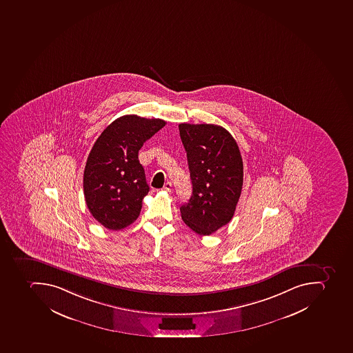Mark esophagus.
Here are the masks:
<instances>
[{
	"label": "esophagus",
	"mask_w": 353,
	"mask_h": 353,
	"mask_svg": "<svg viewBox=\"0 0 353 353\" xmlns=\"http://www.w3.org/2000/svg\"><path fill=\"white\" fill-rule=\"evenodd\" d=\"M172 183H170V181H167V183H165L164 190H166V192H172Z\"/></svg>",
	"instance_id": "34e87169"
}]
</instances>
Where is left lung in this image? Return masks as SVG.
<instances>
[{"label":"left lung","mask_w":353,"mask_h":353,"mask_svg":"<svg viewBox=\"0 0 353 353\" xmlns=\"http://www.w3.org/2000/svg\"><path fill=\"white\" fill-rule=\"evenodd\" d=\"M187 152L192 195L181 207V219L201 236L232 220L243 183V158L232 134L214 124H179Z\"/></svg>","instance_id":"obj_1"}]
</instances>
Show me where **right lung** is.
<instances>
[{
  "mask_svg": "<svg viewBox=\"0 0 353 353\" xmlns=\"http://www.w3.org/2000/svg\"><path fill=\"white\" fill-rule=\"evenodd\" d=\"M165 125L163 119L121 116L96 139L85 165L83 188L88 210L105 228L119 230L139 218L150 192L139 152Z\"/></svg>",
  "mask_w": 353,
  "mask_h": 353,
  "instance_id": "obj_1",
  "label": "right lung"
}]
</instances>
